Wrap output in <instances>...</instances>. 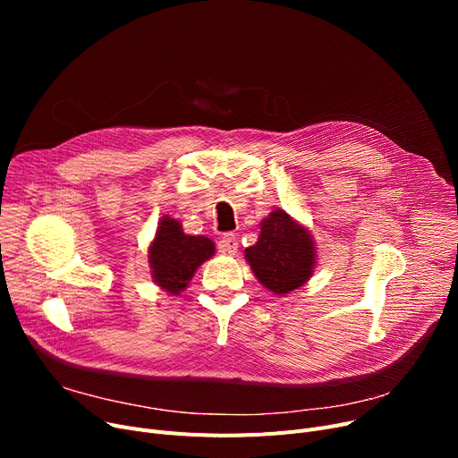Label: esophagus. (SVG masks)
<instances>
[{"label":"esophagus","mask_w":458,"mask_h":458,"mask_svg":"<svg viewBox=\"0 0 458 458\" xmlns=\"http://www.w3.org/2000/svg\"><path fill=\"white\" fill-rule=\"evenodd\" d=\"M237 247H239V243H237V237L233 233H225L223 235V239H221V250L225 254H235Z\"/></svg>","instance_id":"34e87169"}]
</instances>
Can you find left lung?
<instances>
[{"mask_svg": "<svg viewBox=\"0 0 458 458\" xmlns=\"http://www.w3.org/2000/svg\"><path fill=\"white\" fill-rule=\"evenodd\" d=\"M256 278L276 295L301 287L314 273L316 247L306 228L282 209L261 223L256 245L245 250Z\"/></svg>", "mask_w": 458, "mask_h": 458, "instance_id": "obj_1", "label": "left lung"}]
</instances>
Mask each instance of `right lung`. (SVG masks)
<instances>
[{
	"mask_svg": "<svg viewBox=\"0 0 458 458\" xmlns=\"http://www.w3.org/2000/svg\"><path fill=\"white\" fill-rule=\"evenodd\" d=\"M213 252L215 245L211 239L183 233L182 225L165 215L148 249L152 278L165 292L178 295Z\"/></svg>",
	"mask_w": 458,
	"mask_h": 458,
	"instance_id": "obj_1",
	"label": "right lung"
}]
</instances>
